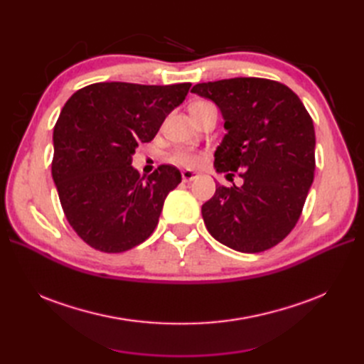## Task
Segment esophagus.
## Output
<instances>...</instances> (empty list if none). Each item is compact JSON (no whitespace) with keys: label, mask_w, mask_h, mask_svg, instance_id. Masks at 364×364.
<instances>
[{"label":"esophagus","mask_w":364,"mask_h":364,"mask_svg":"<svg viewBox=\"0 0 364 364\" xmlns=\"http://www.w3.org/2000/svg\"><path fill=\"white\" fill-rule=\"evenodd\" d=\"M181 176H182V181H183V182H191V181L197 179V176H199V174L191 171V170H182Z\"/></svg>","instance_id":"1"}]
</instances>
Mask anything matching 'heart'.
Here are the masks:
<instances>
[{"mask_svg": "<svg viewBox=\"0 0 364 364\" xmlns=\"http://www.w3.org/2000/svg\"><path fill=\"white\" fill-rule=\"evenodd\" d=\"M206 105H211L208 102H199L193 105L191 111L193 109H197V107H202V106H206ZM205 156L203 153L197 151V150H191V149H178L174 150L171 155L168 156V161L174 165H178V167H183V168H196L199 167V165L203 162Z\"/></svg>", "mask_w": 364, "mask_h": 364, "instance_id": "1", "label": "heart"}]
</instances>
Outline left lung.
<instances>
[{
    "label": "left lung",
    "instance_id": "obj_1",
    "mask_svg": "<svg viewBox=\"0 0 364 364\" xmlns=\"http://www.w3.org/2000/svg\"><path fill=\"white\" fill-rule=\"evenodd\" d=\"M191 92L213 100L225 118L215 170L243 185H215L202 205L206 229L225 246L264 252L287 237L302 214L314 179L313 119L289 86L259 77L197 83Z\"/></svg>",
    "mask_w": 364,
    "mask_h": 364
}]
</instances>
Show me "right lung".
<instances>
[{
  "instance_id": "right-lung-1",
  "label": "right lung",
  "mask_w": 364,
  "mask_h": 364,
  "mask_svg": "<svg viewBox=\"0 0 364 364\" xmlns=\"http://www.w3.org/2000/svg\"><path fill=\"white\" fill-rule=\"evenodd\" d=\"M190 86L100 82L75 91L62 107L51 174L65 217L86 245L119 253L153 234L165 197L182 178L170 164L141 178L132 155L155 138Z\"/></svg>"
}]
</instances>
